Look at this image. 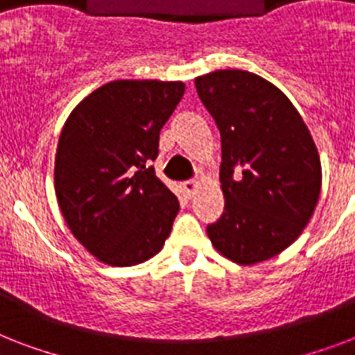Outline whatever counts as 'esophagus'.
Here are the masks:
<instances>
[{
  "instance_id": "esophagus-1",
  "label": "esophagus",
  "mask_w": 355,
  "mask_h": 355,
  "mask_svg": "<svg viewBox=\"0 0 355 355\" xmlns=\"http://www.w3.org/2000/svg\"><path fill=\"white\" fill-rule=\"evenodd\" d=\"M182 188L184 191L191 197V195L195 193V189L199 188V182H197V180H186V182H182Z\"/></svg>"
}]
</instances>
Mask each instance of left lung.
<instances>
[{
    "instance_id": "8db88e82",
    "label": "left lung",
    "mask_w": 355,
    "mask_h": 355,
    "mask_svg": "<svg viewBox=\"0 0 355 355\" xmlns=\"http://www.w3.org/2000/svg\"><path fill=\"white\" fill-rule=\"evenodd\" d=\"M195 86L221 132L225 211L208 237L236 263L272 258L300 236L319 200L313 138L291 101L258 75L219 69Z\"/></svg>"
}]
</instances>
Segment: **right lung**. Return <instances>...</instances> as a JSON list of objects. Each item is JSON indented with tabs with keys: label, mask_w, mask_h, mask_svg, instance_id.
Instances as JSON below:
<instances>
[{
	"label": "right lung",
	"mask_w": 355,
	"mask_h": 355,
	"mask_svg": "<svg viewBox=\"0 0 355 355\" xmlns=\"http://www.w3.org/2000/svg\"><path fill=\"white\" fill-rule=\"evenodd\" d=\"M184 90V83L114 80L64 125L55 158L58 206L71 234L105 263H141L171 234L180 206L153 162Z\"/></svg>",
	"instance_id": "obj_1"
}]
</instances>
